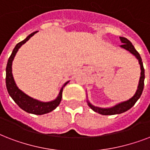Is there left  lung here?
Listing matches in <instances>:
<instances>
[{"mask_svg": "<svg viewBox=\"0 0 150 150\" xmlns=\"http://www.w3.org/2000/svg\"><path fill=\"white\" fill-rule=\"evenodd\" d=\"M120 40H121V42L122 43V44L120 47L121 48L125 49V50L130 52L131 54H133L138 59V61H139V64L140 65V69H141L139 85H138L137 90H136L135 93L134 94V96L132 98H130L128 100H125V101H123V102L119 103L114 105V106H113L111 107L103 108V107L93 106L91 103L89 102V100H88V97H87L86 101L88 105H89V107L93 111L96 112V113H98L100 114H102V115H114V114H119L127 111L128 110L132 108L135 105V103L137 102V100L140 98V96H141V95L142 93V91H143V88H144L145 70L144 68H143V64H142V58L140 57V54L138 53L137 50H135L134 46L132 45V43H131L128 39L120 36Z\"/></svg>", "mask_w": 150, "mask_h": 150, "instance_id": "8db88e82", "label": "left lung"}]
</instances>
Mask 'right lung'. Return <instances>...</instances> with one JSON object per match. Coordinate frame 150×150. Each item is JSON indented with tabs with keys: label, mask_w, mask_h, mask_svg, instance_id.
<instances>
[{
	"label": "right lung",
	"mask_w": 150,
	"mask_h": 150,
	"mask_svg": "<svg viewBox=\"0 0 150 150\" xmlns=\"http://www.w3.org/2000/svg\"><path fill=\"white\" fill-rule=\"evenodd\" d=\"M36 33H37V31L34 32L30 35H29L24 40L21 41L20 43H18L14 48L10 57L8 59L7 67H6V87H7V89H8V92L10 96L17 103L18 106L20 108H22L23 110H25L27 113H29V114L42 115V114H47V113L51 112L52 110L56 109V107L60 104L61 98H62V92H63L64 87L68 84L69 81L66 82L62 86L57 98L54 100L49 101V102H43V101H40L38 100H36V99L32 98L25 93L24 92H22L21 89H18L12 75L13 60L15 58L18 49L24 43H26V41L29 40V39Z\"/></svg>",
	"instance_id": "1"
}]
</instances>
